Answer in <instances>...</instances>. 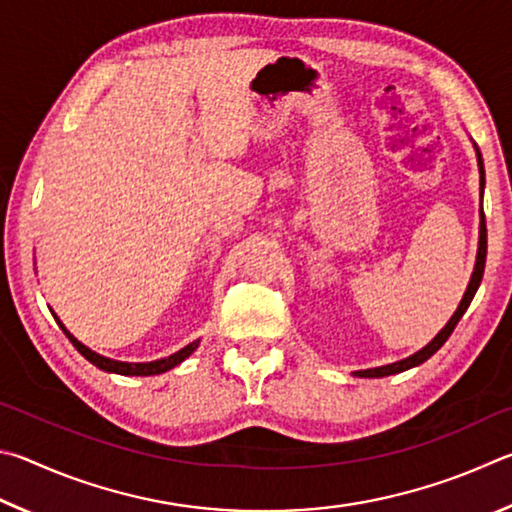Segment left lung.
Returning <instances> with one entry per match:
<instances>
[{
	"label": "left lung",
	"mask_w": 512,
	"mask_h": 512,
	"mask_svg": "<svg viewBox=\"0 0 512 512\" xmlns=\"http://www.w3.org/2000/svg\"><path fill=\"white\" fill-rule=\"evenodd\" d=\"M474 146V152H477V166H479V188H481V197H483V188H486V170H483V159H481V150L477 148V143L472 141ZM479 249H477V263H474V270H472V276H470V283L468 288H465V294L463 299L459 303V308L454 310V315L450 317V321L441 328V333H438L432 342H429L427 346L420 348V351H416L414 355L405 357V360H398L393 364H384V366H375V369H364V371H353V375H357V378H387V375H396V373H402V371H409L414 369V366L423 364L425 360H429L438 348H441L447 337L452 335V330L456 328V324H459L461 317L465 315V310H468L470 301L474 299V294H477L479 285H481V279H483V267H486V251H488V233H486V215H483V204H481V211H479Z\"/></svg>",
	"instance_id": "left-lung-1"
}]
</instances>
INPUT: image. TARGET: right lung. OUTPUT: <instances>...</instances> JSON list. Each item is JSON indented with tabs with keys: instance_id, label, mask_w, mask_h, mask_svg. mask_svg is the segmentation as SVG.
<instances>
[{
	"instance_id": "obj_1",
	"label": "right lung",
	"mask_w": 512,
	"mask_h": 512,
	"mask_svg": "<svg viewBox=\"0 0 512 512\" xmlns=\"http://www.w3.org/2000/svg\"><path fill=\"white\" fill-rule=\"evenodd\" d=\"M51 310V308H49ZM53 319L58 321V326L62 328V333L69 337V342L76 346V351L85 357L87 362H92L96 369L107 371V373H119V375H159V373H166L170 369H175L177 364H182L188 355H191L197 346H200V339H195V342L186 344L184 348H179L177 353L168 355V357H161V360H152V362H119V360H112V357H105V355H98L92 348H87L83 342H78V339L69 333L67 326L62 324L60 317L56 312L51 310Z\"/></svg>"
}]
</instances>
